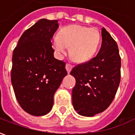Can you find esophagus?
Returning a JSON list of instances; mask_svg holds the SVG:
<instances>
[{"instance_id": "obj_1", "label": "esophagus", "mask_w": 135, "mask_h": 135, "mask_svg": "<svg viewBox=\"0 0 135 135\" xmlns=\"http://www.w3.org/2000/svg\"><path fill=\"white\" fill-rule=\"evenodd\" d=\"M72 68H73V66L71 64H66V69L67 71L68 74L70 73V71L72 69Z\"/></svg>"}]
</instances>
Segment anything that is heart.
<instances>
[{
  "instance_id": "obj_1",
  "label": "heart",
  "mask_w": 135,
  "mask_h": 135,
  "mask_svg": "<svg viewBox=\"0 0 135 135\" xmlns=\"http://www.w3.org/2000/svg\"><path fill=\"white\" fill-rule=\"evenodd\" d=\"M100 42V35L96 28L69 25L59 31L52 40L53 49L59 56L66 53L74 61L83 63L90 60L96 53Z\"/></svg>"
}]
</instances>
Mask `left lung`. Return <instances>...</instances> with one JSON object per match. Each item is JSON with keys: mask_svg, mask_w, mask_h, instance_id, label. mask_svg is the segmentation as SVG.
<instances>
[{"mask_svg": "<svg viewBox=\"0 0 135 135\" xmlns=\"http://www.w3.org/2000/svg\"><path fill=\"white\" fill-rule=\"evenodd\" d=\"M102 45L95 57L74 67L70 74L76 79L72 103L77 113L93 116L112 103L121 79V58L116 41L102 28Z\"/></svg>", "mask_w": 135, "mask_h": 135, "instance_id": "1", "label": "left lung"}]
</instances>
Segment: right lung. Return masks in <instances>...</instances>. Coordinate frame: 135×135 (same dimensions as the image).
Wrapping results in <instances>:
<instances>
[{
  "mask_svg": "<svg viewBox=\"0 0 135 135\" xmlns=\"http://www.w3.org/2000/svg\"><path fill=\"white\" fill-rule=\"evenodd\" d=\"M58 20L40 19L24 32L13 52L11 83L16 100L27 113L44 116L66 74V64L54 58L51 40Z\"/></svg>",
  "mask_w": 135,
  "mask_h": 135,
  "instance_id": "obj_1",
  "label": "right lung"
}]
</instances>
